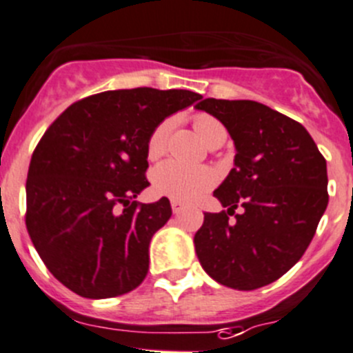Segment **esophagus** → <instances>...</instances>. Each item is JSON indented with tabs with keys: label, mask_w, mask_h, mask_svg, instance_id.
Here are the masks:
<instances>
[{
	"label": "esophagus",
	"mask_w": 353,
	"mask_h": 353,
	"mask_svg": "<svg viewBox=\"0 0 353 353\" xmlns=\"http://www.w3.org/2000/svg\"><path fill=\"white\" fill-rule=\"evenodd\" d=\"M183 208H185V206H183L182 203H179V201H171V211H173L174 214L182 213Z\"/></svg>",
	"instance_id": "1"
}]
</instances>
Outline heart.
Listing matches in <instances>:
<instances>
[{"label": "heart", "instance_id": "1", "mask_svg": "<svg viewBox=\"0 0 353 353\" xmlns=\"http://www.w3.org/2000/svg\"><path fill=\"white\" fill-rule=\"evenodd\" d=\"M194 128L206 145L218 139H227L223 124L208 114H197L194 117ZM171 130H173V119L168 117L161 121L150 133L147 142V156L150 159H156L166 150ZM150 180L157 196L170 197L179 203H192L214 185L216 174L206 166H190L176 159H170L154 168Z\"/></svg>", "mask_w": 353, "mask_h": 353}]
</instances>
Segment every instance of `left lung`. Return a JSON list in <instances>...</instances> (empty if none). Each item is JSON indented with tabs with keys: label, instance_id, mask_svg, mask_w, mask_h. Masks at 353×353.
I'll return each mask as SVG.
<instances>
[{
	"label": "left lung",
	"instance_id": "8db88e82",
	"mask_svg": "<svg viewBox=\"0 0 353 353\" xmlns=\"http://www.w3.org/2000/svg\"><path fill=\"white\" fill-rule=\"evenodd\" d=\"M196 109L216 117L236 147L213 192L227 211L204 213L194 236L201 267L232 290L267 286L303 256L327 208L325 159L300 123L260 102L206 99ZM237 205L243 213L229 222Z\"/></svg>",
	"mask_w": 353,
	"mask_h": 353
}]
</instances>
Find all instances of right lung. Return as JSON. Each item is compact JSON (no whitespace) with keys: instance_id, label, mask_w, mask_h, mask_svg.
<instances>
[{"instance_id":"1","label":"right lung","mask_w":353,"mask_h":353,"mask_svg":"<svg viewBox=\"0 0 353 353\" xmlns=\"http://www.w3.org/2000/svg\"><path fill=\"white\" fill-rule=\"evenodd\" d=\"M201 99L189 90L97 93L46 130L29 164L26 225L63 286L102 300L142 284L150 239L171 216L166 197L135 201L150 185L147 142L161 121Z\"/></svg>"}]
</instances>
